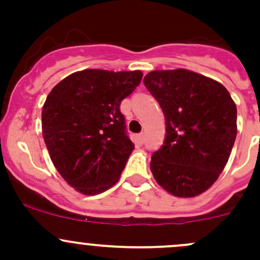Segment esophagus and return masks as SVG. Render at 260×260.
I'll return each mask as SVG.
<instances>
[{
	"instance_id": "esophagus-1",
	"label": "esophagus",
	"mask_w": 260,
	"mask_h": 260,
	"mask_svg": "<svg viewBox=\"0 0 260 260\" xmlns=\"http://www.w3.org/2000/svg\"><path fill=\"white\" fill-rule=\"evenodd\" d=\"M137 141H138V143L145 142V135H143V133H140V135H137Z\"/></svg>"
}]
</instances>
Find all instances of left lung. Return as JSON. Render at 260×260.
<instances>
[{
  "mask_svg": "<svg viewBox=\"0 0 260 260\" xmlns=\"http://www.w3.org/2000/svg\"><path fill=\"white\" fill-rule=\"evenodd\" d=\"M165 115L164 145L151 157L158 185L179 198L200 195L224 170L237 138V106L217 81L185 69L143 79Z\"/></svg>",
  "mask_w": 260,
  "mask_h": 260,
  "instance_id": "obj_1",
  "label": "left lung"
}]
</instances>
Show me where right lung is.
I'll list each match as a JSON object with an SVG mask.
<instances>
[{
    "label": "right lung",
    "mask_w": 260,
    "mask_h": 260,
    "mask_svg": "<svg viewBox=\"0 0 260 260\" xmlns=\"http://www.w3.org/2000/svg\"><path fill=\"white\" fill-rule=\"evenodd\" d=\"M142 77L140 70H83L56 84L46 98L41 120L50 158L81 193H101L119 180L135 148L120 103Z\"/></svg>",
    "instance_id": "add662e5"
}]
</instances>
